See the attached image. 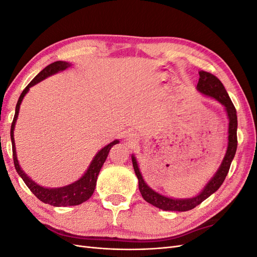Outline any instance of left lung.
<instances>
[{"label":"left lung","instance_id":"obj_1","mask_svg":"<svg viewBox=\"0 0 257 257\" xmlns=\"http://www.w3.org/2000/svg\"><path fill=\"white\" fill-rule=\"evenodd\" d=\"M197 90L208 97H211L222 104L226 111L228 118V143L227 150L224 155V159L221 163L219 169L216 170L214 176L210 179V181L206 184L198 195L192 198H170L167 196L162 195V194L155 192L148 185L143 175L139 170L137 161L134 154H132V162H133V167L135 174L138 179V188L142 193V196L147 203L151 204L152 206L159 209L165 210V211H189V210L195 208L199 204L203 203L210 195H212L214 192L219 190L222 183L226 178L230 164L237 150V112L236 108L230 100L228 93L225 90L223 83L216 78V77L208 72L200 71L199 72V80L197 83Z\"/></svg>","mask_w":257,"mask_h":257}]
</instances>
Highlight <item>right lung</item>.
<instances>
[{"instance_id":"right-lung-1","label":"right lung","mask_w":257,"mask_h":257,"mask_svg":"<svg viewBox=\"0 0 257 257\" xmlns=\"http://www.w3.org/2000/svg\"><path fill=\"white\" fill-rule=\"evenodd\" d=\"M72 64L68 63V62L64 61H57L53 62V63L46 66L41 73H38L34 79L31 81L26 89L22 91L21 95L19 96L18 103L16 105V110H15V116L12 123L11 127V138H12V145H13V157H14V164L15 168H16L18 175L22 178V180L25 181L28 188L31 190L34 195L42 200L45 204H49L54 207H67V206H76L84 203L85 200H88L91 196L94 189L96 186V180L97 176L99 174V170L104 165V163L108 157V153H109L112 146L119 144L118 139H115L112 143L108 144L105 146L103 149H100L94 158H93L90 166L88 167L87 172L83 174V176L78 179V180L65 185L61 186V188H44V186L37 184L35 181H33L23 170L21 169L19 162L17 159V152H16V146H15V138H14V130L15 125H16V121L19 114L20 105L23 97L26 96L27 93L29 92L30 88L33 87L36 83L41 82L42 80L46 79L47 77L57 74L59 72L64 71L67 67L71 66Z\"/></svg>"}]
</instances>
